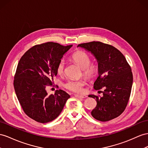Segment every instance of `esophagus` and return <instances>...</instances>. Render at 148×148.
<instances>
[{
    "mask_svg": "<svg viewBox=\"0 0 148 148\" xmlns=\"http://www.w3.org/2000/svg\"><path fill=\"white\" fill-rule=\"evenodd\" d=\"M75 97L77 98H80V99H84V98H86L88 96L86 95H78V94H75Z\"/></svg>",
    "mask_w": 148,
    "mask_h": 148,
    "instance_id": "obj_1",
    "label": "esophagus"
}]
</instances>
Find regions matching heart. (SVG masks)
I'll use <instances>...</instances> for the list:
<instances>
[{
	"instance_id": "obj_1",
	"label": "heart",
	"mask_w": 148,
	"mask_h": 148,
	"mask_svg": "<svg viewBox=\"0 0 148 148\" xmlns=\"http://www.w3.org/2000/svg\"><path fill=\"white\" fill-rule=\"evenodd\" d=\"M72 59L74 62L83 69V73L86 77L91 79L96 75L98 68L96 64H90V59L86 53L82 51H77L74 53ZM65 61L64 60H60L58 64L56 67V72L59 75H62L64 72ZM85 85V82L82 80H74L70 79L65 84L64 87L70 91L80 93L83 91V86Z\"/></svg>"
}]
</instances>
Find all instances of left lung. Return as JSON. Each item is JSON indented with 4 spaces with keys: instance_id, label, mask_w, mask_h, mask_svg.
I'll return each instance as SVG.
<instances>
[{
    "instance_id": "left-lung-1",
    "label": "left lung",
    "mask_w": 148,
    "mask_h": 148,
    "mask_svg": "<svg viewBox=\"0 0 148 148\" xmlns=\"http://www.w3.org/2000/svg\"><path fill=\"white\" fill-rule=\"evenodd\" d=\"M77 47L84 49L95 57L99 76L94 83V88L104 89L102 97L94 94L88 96L97 102L91 115L103 122L118 117L127 104L133 81L131 67L126 58L118 49L101 42L81 44Z\"/></svg>"
}]
</instances>
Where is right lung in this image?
<instances>
[{"label":"right lung","instance_id":"1","mask_svg":"<svg viewBox=\"0 0 148 148\" xmlns=\"http://www.w3.org/2000/svg\"><path fill=\"white\" fill-rule=\"evenodd\" d=\"M73 45L49 42L36 45L22 56L14 76L15 91L24 112L31 119L47 123L59 116L70 96L57 90L48 95L47 85L56 76V67Z\"/></svg>","mask_w":148,"mask_h":148}]
</instances>
